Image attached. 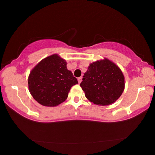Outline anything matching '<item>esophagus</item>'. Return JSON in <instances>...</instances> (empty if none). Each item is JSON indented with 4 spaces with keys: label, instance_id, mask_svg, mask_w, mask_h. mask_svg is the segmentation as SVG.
Returning <instances> with one entry per match:
<instances>
[{
    "label": "esophagus",
    "instance_id": "esophagus-1",
    "mask_svg": "<svg viewBox=\"0 0 155 155\" xmlns=\"http://www.w3.org/2000/svg\"><path fill=\"white\" fill-rule=\"evenodd\" d=\"M82 77H78V83H81V81H82Z\"/></svg>",
    "mask_w": 155,
    "mask_h": 155
}]
</instances>
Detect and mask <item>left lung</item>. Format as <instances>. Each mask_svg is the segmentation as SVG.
I'll use <instances>...</instances> for the list:
<instances>
[{
	"label": "left lung",
	"instance_id": "left-lung-1",
	"mask_svg": "<svg viewBox=\"0 0 155 155\" xmlns=\"http://www.w3.org/2000/svg\"><path fill=\"white\" fill-rule=\"evenodd\" d=\"M124 85V77L120 68L104 58L90 64L80 86L89 101L104 106L120 98Z\"/></svg>",
	"mask_w": 155,
	"mask_h": 155
}]
</instances>
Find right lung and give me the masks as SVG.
I'll list each match as a JSON object with an SVG mask.
<instances>
[{
    "label": "right lung",
    "instance_id": "add662e5",
    "mask_svg": "<svg viewBox=\"0 0 155 155\" xmlns=\"http://www.w3.org/2000/svg\"><path fill=\"white\" fill-rule=\"evenodd\" d=\"M67 63L58 54L46 57L38 63L28 76L31 96L43 106L55 107L67 99L77 78L67 69Z\"/></svg>",
    "mask_w": 155,
    "mask_h": 155
}]
</instances>
